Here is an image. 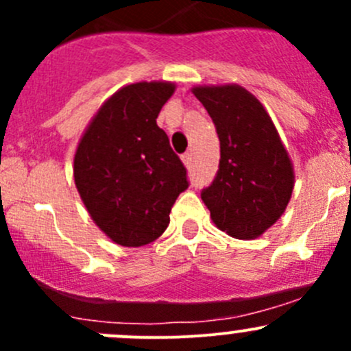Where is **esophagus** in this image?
<instances>
[{"label": "esophagus", "instance_id": "1", "mask_svg": "<svg viewBox=\"0 0 351 351\" xmlns=\"http://www.w3.org/2000/svg\"><path fill=\"white\" fill-rule=\"evenodd\" d=\"M182 161L185 162V166L186 168H190V166H192V153H185L182 156Z\"/></svg>", "mask_w": 351, "mask_h": 351}]
</instances>
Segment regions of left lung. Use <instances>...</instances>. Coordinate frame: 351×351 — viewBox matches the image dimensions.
<instances>
[{"label": "left lung", "instance_id": "1", "mask_svg": "<svg viewBox=\"0 0 351 351\" xmlns=\"http://www.w3.org/2000/svg\"><path fill=\"white\" fill-rule=\"evenodd\" d=\"M221 143L215 178L202 190L214 224L236 239H254L284 214L293 169L263 105L236 84L197 86Z\"/></svg>", "mask_w": 351, "mask_h": 351}]
</instances>
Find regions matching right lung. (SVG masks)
Here are the masks:
<instances>
[{"instance_id": "obj_1", "label": "right lung", "mask_w": 351, "mask_h": 351, "mask_svg": "<svg viewBox=\"0 0 351 351\" xmlns=\"http://www.w3.org/2000/svg\"><path fill=\"white\" fill-rule=\"evenodd\" d=\"M171 83H136L110 97L81 137L74 183L95 224L120 246L156 241L189 176L156 119Z\"/></svg>"}]
</instances>
